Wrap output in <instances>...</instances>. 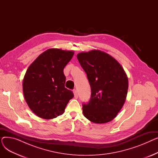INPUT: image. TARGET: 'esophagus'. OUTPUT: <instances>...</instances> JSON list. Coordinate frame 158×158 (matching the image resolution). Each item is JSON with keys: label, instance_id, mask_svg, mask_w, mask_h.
I'll list each match as a JSON object with an SVG mask.
<instances>
[{"label": "esophagus", "instance_id": "1", "mask_svg": "<svg viewBox=\"0 0 158 158\" xmlns=\"http://www.w3.org/2000/svg\"><path fill=\"white\" fill-rule=\"evenodd\" d=\"M73 94H74V97H75V98H78V94H77V90L76 89H74L73 91Z\"/></svg>", "mask_w": 158, "mask_h": 158}]
</instances>
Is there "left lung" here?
Instances as JSON below:
<instances>
[{
	"label": "left lung",
	"mask_w": 158,
	"mask_h": 158,
	"mask_svg": "<svg viewBox=\"0 0 158 158\" xmlns=\"http://www.w3.org/2000/svg\"><path fill=\"white\" fill-rule=\"evenodd\" d=\"M77 57L91 88L89 101L82 104L84 116L94 123L110 122L120 111L127 97L128 79L125 71L112 56L98 50L81 52Z\"/></svg>",
	"instance_id": "8db88e82"
}]
</instances>
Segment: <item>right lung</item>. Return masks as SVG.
I'll list each match as a JSON object with an SVG mask.
<instances>
[{
    "label": "right lung",
    "mask_w": 158,
    "mask_h": 158,
    "mask_svg": "<svg viewBox=\"0 0 158 158\" xmlns=\"http://www.w3.org/2000/svg\"><path fill=\"white\" fill-rule=\"evenodd\" d=\"M73 52L50 48L41 54L28 68L23 81V92L32 111L44 119L56 118L64 113L73 97L64 87L65 66Z\"/></svg>",
    "instance_id": "1"
}]
</instances>
